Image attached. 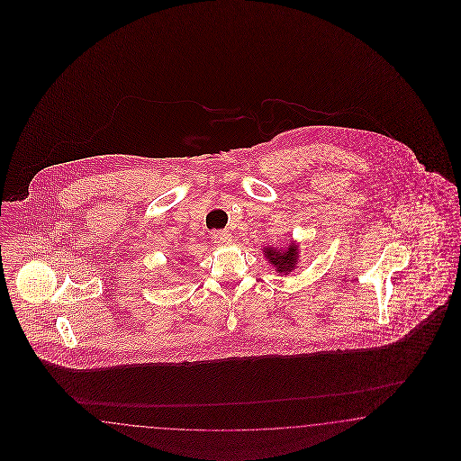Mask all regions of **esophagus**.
<instances>
[{
  "label": "esophagus",
  "mask_w": 461,
  "mask_h": 461,
  "mask_svg": "<svg viewBox=\"0 0 461 461\" xmlns=\"http://www.w3.org/2000/svg\"><path fill=\"white\" fill-rule=\"evenodd\" d=\"M212 241L218 245H226L231 241V233L228 230H216L212 231Z\"/></svg>",
  "instance_id": "obj_1"
}]
</instances>
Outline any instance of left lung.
<instances>
[{"label": "left lung", "instance_id": "1", "mask_svg": "<svg viewBox=\"0 0 461 461\" xmlns=\"http://www.w3.org/2000/svg\"><path fill=\"white\" fill-rule=\"evenodd\" d=\"M266 253L268 260L277 267L279 272H291L294 266H295V258H297V247L295 245H289V249L285 251L267 249Z\"/></svg>", "mask_w": 461, "mask_h": 461}]
</instances>
